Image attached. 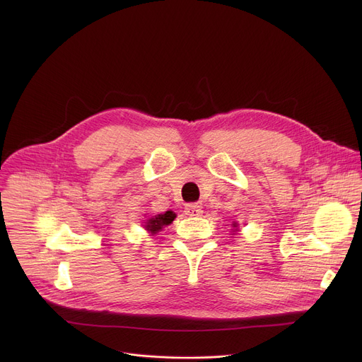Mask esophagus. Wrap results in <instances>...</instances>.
<instances>
[{
  "mask_svg": "<svg viewBox=\"0 0 362 362\" xmlns=\"http://www.w3.org/2000/svg\"><path fill=\"white\" fill-rule=\"evenodd\" d=\"M185 214L189 215V216H200L203 214L202 208L199 204H194V203H190V204H186L185 208Z\"/></svg>",
  "mask_w": 362,
  "mask_h": 362,
  "instance_id": "obj_1",
  "label": "esophagus"
}]
</instances>
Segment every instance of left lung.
I'll return each mask as SVG.
<instances>
[{"instance_id":"8db88e82","label":"left lung","mask_w":362,"mask_h":362,"mask_svg":"<svg viewBox=\"0 0 362 362\" xmlns=\"http://www.w3.org/2000/svg\"><path fill=\"white\" fill-rule=\"evenodd\" d=\"M232 226H233V228H235V230H236V229H238V223H236V222H233V223H232Z\"/></svg>"}]
</instances>
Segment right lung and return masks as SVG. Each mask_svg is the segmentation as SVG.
Listing matches in <instances>:
<instances>
[{"mask_svg":"<svg viewBox=\"0 0 362 362\" xmlns=\"http://www.w3.org/2000/svg\"><path fill=\"white\" fill-rule=\"evenodd\" d=\"M176 218V214H173L172 211H168L165 214H160V215H156V216H151L148 218L144 223V229L148 230L151 235L158 233L163 229V226H168L170 225Z\"/></svg>","mask_w":362,"mask_h":362,"instance_id":"obj_1","label":"right lung"}]
</instances>
